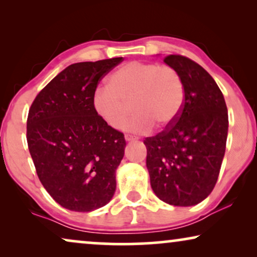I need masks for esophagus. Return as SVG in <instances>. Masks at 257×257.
Listing matches in <instances>:
<instances>
[{"mask_svg": "<svg viewBox=\"0 0 257 257\" xmlns=\"http://www.w3.org/2000/svg\"><path fill=\"white\" fill-rule=\"evenodd\" d=\"M138 138L137 137H133V136H130V135H125V140L126 142H135Z\"/></svg>", "mask_w": 257, "mask_h": 257, "instance_id": "obj_1", "label": "esophagus"}]
</instances>
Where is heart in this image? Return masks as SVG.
Listing matches in <instances>:
<instances>
[{
    "label": "heart",
    "instance_id": "heart-1",
    "mask_svg": "<svg viewBox=\"0 0 257 257\" xmlns=\"http://www.w3.org/2000/svg\"><path fill=\"white\" fill-rule=\"evenodd\" d=\"M130 102L136 113L126 121V130L145 132L152 124L160 130L170 127L185 103L181 77L168 65L133 61L112 72L107 85L98 86L92 96L96 113L113 128L127 117Z\"/></svg>",
    "mask_w": 257,
    "mask_h": 257
}]
</instances>
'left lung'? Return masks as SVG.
<instances>
[{
    "label": "left lung",
    "mask_w": 257,
    "mask_h": 257,
    "mask_svg": "<svg viewBox=\"0 0 257 257\" xmlns=\"http://www.w3.org/2000/svg\"><path fill=\"white\" fill-rule=\"evenodd\" d=\"M181 77L185 103L178 120L144 140L153 192L172 206L198 205L219 177L228 135L223 94L213 77L180 55L164 58Z\"/></svg>",
    "instance_id": "8db88e82"
}]
</instances>
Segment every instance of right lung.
<instances>
[{"label": "right lung", "mask_w": 257, "mask_h": 257, "mask_svg": "<svg viewBox=\"0 0 257 257\" xmlns=\"http://www.w3.org/2000/svg\"><path fill=\"white\" fill-rule=\"evenodd\" d=\"M122 57L69 65L31 104L27 142L43 187L75 212L106 205L115 192V170L124 157V135L92 106L100 79Z\"/></svg>", "instance_id": "add662e5"}]
</instances>
